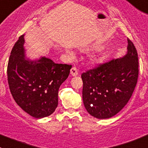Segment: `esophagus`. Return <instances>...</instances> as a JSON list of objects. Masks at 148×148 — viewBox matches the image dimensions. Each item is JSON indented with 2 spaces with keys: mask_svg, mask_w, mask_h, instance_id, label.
<instances>
[{
  "mask_svg": "<svg viewBox=\"0 0 148 148\" xmlns=\"http://www.w3.org/2000/svg\"><path fill=\"white\" fill-rule=\"evenodd\" d=\"M70 73H71V76H74V77H76V76L78 75V71L76 67H72L70 71Z\"/></svg>",
  "mask_w": 148,
  "mask_h": 148,
  "instance_id": "esophagus-1",
  "label": "esophagus"
}]
</instances>
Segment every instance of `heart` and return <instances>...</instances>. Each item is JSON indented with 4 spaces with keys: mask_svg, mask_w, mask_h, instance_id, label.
Instances as JSON below:
<instances>
[{
    "mask_svg": "<svg viewBox=\"0 0 148 148\" xmlns=\"http://www.w3.org/2000/svg\"><path fill=\"white\" fill-rule=\"evenodd\" d=\"M100 49H101L100 46H99V45H97V44L94 45V46L91 47V49H92V50H99ZM95 60L97 61V60H98V59H97V58H96Z\"/></svg>",
    "mask_w": 148,
    "mask_h": 148,
    "instance_id": "b5f03b06",
    "label": "heart"
}]
</instances>
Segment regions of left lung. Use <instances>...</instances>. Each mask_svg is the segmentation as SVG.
I'll use <instances>...</instances> for the list:
<instances>
[{"mask_svg":"<svg viewBox=\"0 0 148 148\" xmlns=\"http://www.w3.org/2000/svg\"><path fill=\"white\" fill-rule=\"evenodd\" d=\"M127 52L119 59L100 63L82 73V99L88 112L108 119L128 102L137 83L139 61L136 49L127 38Z\"/></svg>","mask_w":148,"mask_h":148,"instance_id":"8db88e82","label":"left lung"}]
</instances>
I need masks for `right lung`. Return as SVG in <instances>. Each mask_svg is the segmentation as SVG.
<instances>
[{"instance_id": "right-lung-1", "label": "right lung", "mask_w": 148, "mask_h": 148, "mask_svg": "<svg viewBox=\"0 0 148 148\" xmlns=\"http://www.w3.org/2000/svg\"><path fill=\"white\" fill-rule=\"evenodd\" d=\"M23 36L12 49L8 83L16 103L29 115L40 119L51 115L58 107V90L69 77L71 65L54 63L46 58L35 62L26 60Z\"/></svg>"}]
</instances>
